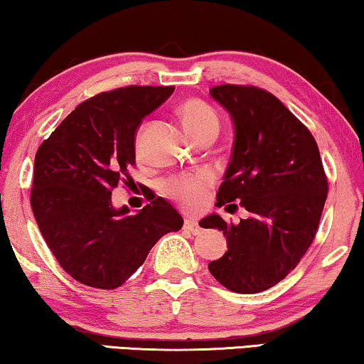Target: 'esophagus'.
<instances>
[{"mask_svg": "<svg viewBox=\"0 0 364 364\" xmlns=\"http://www.w3.org/2000/svg\"><path fill=\"white\" fill-rule=\"evenodd\" d=\"M183 230L188 231V233H192V235H198L200 226H198V223L195 220L187 218L186 221H183Z\"/></svg>", "mask_w": 364, "mask_h": 364, "instance_id": "34e87169", "label": "esophagus"}]
</instances>
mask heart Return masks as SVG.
Wrapping results in <instances>:
<instances>
[{
  "mask_svg": "<svg viewBox=\"0 0 364 364\" xmlns=\"http://www.w3.org/2000/svg\"><path fill=\"white\" fill-rule=\"evenodd\" d=\"M178 113H181L183 128L192 139H197L198 136L210 133V131L218 133V117L207 103L200 102V100H187L186 103L181 105ZM141 136H143V129L138 134V144ZM212 181V176L207 172L172 177L171 181L166 182V192L183 207L198 208L205 202Z\"/></svg>",
  "mask_w": 364,
  "mask_h": 364,
  "instance_id": "b5f03b06",
  "label": "heart"
}]
</instances>
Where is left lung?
Instances as JSON below:
<instances>
[{"instance_id":"8db88e82","label":"left lung","mask_w":364,"mask_h":364,"mask_svg":"<svg viewBox=\"0 0 364 364\" xmlns=\"http://www.w3.org/2000/svg\"><path fill=\"white\" fill-rule=\"evenodd\" d=\"M210 97L230 113L233 151L217 207L250 212L238 225L217 213L202 228L223 231L228 251L208 264L226 289L257 294L281 282L307 252L328 192L318 146L310 131L269 92L220 85Z\"/></svg>"}]
</instances>
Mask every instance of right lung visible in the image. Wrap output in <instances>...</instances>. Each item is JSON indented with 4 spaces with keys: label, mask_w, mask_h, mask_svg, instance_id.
Instances as JSON below:
<instances>
[{
    "label": "right lung",
    "mask_w": 364,
    "mask_h": 364,
    "mask_svg": "<svg viewBox=\"0 0 364 364\" xmlns=\"http://www.w3.org/2000/svg\"><path fill=\"white\" fill-rule=\"evenodd\" d=\"M173 87H124L78 105L38 149L31 207L52 255L75 281L117 289L183 218L162 197L131 215L112 191L129 182L136 129Z\"/></svg>",
    "instance_id": "right-lung-1"
}]
</instances>
